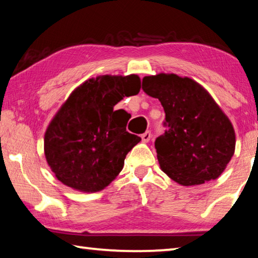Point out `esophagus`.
I'll return each mask as SVG.
<instances>
[{
	"label": "esophagus",
	"instance_id": "1",
	"mask_svg": "<svg viewBox=\"0 0 258 258\" xmlns=\"http://www.w3.org/2000/svg\"><path fill=\"white\" fill-rule=\"evenodd\" d=\"M141 139H142V142H145V143L149 142L150 139H151V132H150V131H147V132L143 133L141 135Z\"/></svg>",
	"mask_w": 258,
	"mask_h": 258
}]
</instances>
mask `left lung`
I'll return each mask as SVG.
<instances>
[{"label":"left lung","instance_id":"obj_1","mask_svg":"<svg viewBox=\"0 0 258 258\" xmlns=\"http://www.w3.org/2000/svg\"><path fill=\"white\" fill-rule=\"evenodd\" d=\"M142 90L159 100L166 115L167 130L155 142L161 171L184 186L216 180L234 154L235 133L208 91L165 73L143 77Z\"/></svg>","mask_w":258,"mask_h":258}]
</instances>
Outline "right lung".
<instances>
[{
    "label": "right lung",
    "mask_w": 258,
    "mask_h": 258,
    "mask_svg": "<svg viewBox=\"0 0 258 258\" xmlns=\"http://www.w3.org/2000/svg\"><path fill=\"white\" fill-rule=\"evenodd\" d=\"M140 89L141 80L132 74L90 78L73 91L44 135L47 165L61 183L90 194L115 180L141 138L126 131L130 113L117 117L113 107Z\"/></svg>",
    "instance_id": "obj_1"
}]
</instances>
